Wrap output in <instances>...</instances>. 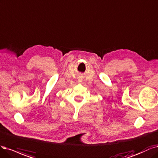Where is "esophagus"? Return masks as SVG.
<instances>
[{
    "label": "esophagus",
    "mask_w": 158,
    "mask_h": 158,
    "mask_svg": "<svg viewBox=\"0 0 158 158\" xmlns=\"http://www.w3.org/2000/svg\"><path fill=\"white\" fill-rule=\"evenodd\" d=\"M79 81H82V79H79Z\"/></svg>",
    "instance_id": "obj_1"
}]
</instances>
